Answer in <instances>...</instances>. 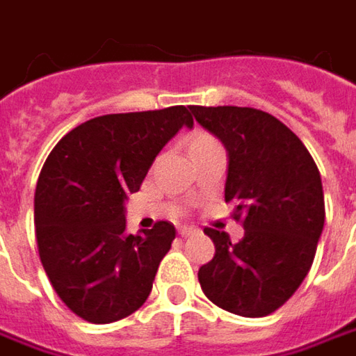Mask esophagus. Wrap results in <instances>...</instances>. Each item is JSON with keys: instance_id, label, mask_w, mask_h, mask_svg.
Returning a JSON list of instances; mask_svg holds the SVG:
<instances>
[{"instance_id": "34e87169", "label": "esophagus", "mask_w": 356, "mask_h": 356, "mask_svg": "<svg viewBox=\"0 0 356 356\" xmlns=\"http://www.w3.org/2000/svg\"><path fill=\"white\" fill-rule=\"evenodd\" d=\"M198 232H200L198 227H194V226H182V227H180V236H182V238H188V236H196Z\"/></svg>"}]
</instances>
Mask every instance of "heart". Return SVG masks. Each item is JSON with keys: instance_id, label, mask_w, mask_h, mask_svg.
<instances>
[{"instance_id": "1", "label": "heart", "mask_w": 356, "mask_h": 356, "mask_svg": "<svg viewBox=\"0 0 356 356\" xmlns=\"http://www.w3.org/2000/svg\"><path fill=\"white\" fill-rule=\"evenodd\" d=\"M208 140H213V138L212 136H208V134H196V136H194V140H192V144L208 143Z\"/></svg>"}]
</instances>
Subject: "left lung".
Listing matches in <instances>:
<instances>
[{
	"label": "left lung",
	"mask_w": 356,
	"mask_h": 356,
	"mask_svg": "<svg viewBox=\"0 0 356 356\" xmlns=\"http://www.w3.org/2000/svg\"><path fill=\"white\" fill-rule=\"evenodd\" d=\"M227 148L226 202L243 238L206 227L216 245L200 267L202 291L241 317H266L297 291L313 266L325 224L319 168L281 120L250 106H190Z\"/></svg>",
	"instance_id": "8db88e82"
}]
</instances>
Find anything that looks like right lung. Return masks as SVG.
Returning <instances> with one entry per match:
<instances>
[{"mask_svg":"<svg viewBox=\"0 0 356 356\" xmlns=\"http://www.w3.org/2000/svg\"><path fill=\"white\" fill-rule=\"evenodd\" d=\"M194 118L184 104L90 118L67 132L35 188V238L55 293L76 317L118 321L143 307L176 229L127 234L124 200L164 144Z\"/></svg>","mask_w":356,"mask_h":356,"instance_id":"right-lung-1","label":"right lung"}]
</instances>
